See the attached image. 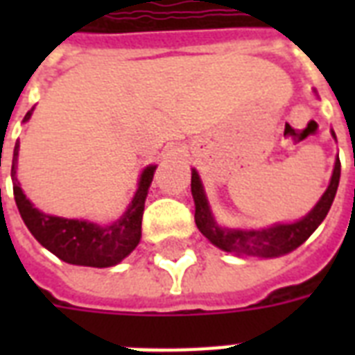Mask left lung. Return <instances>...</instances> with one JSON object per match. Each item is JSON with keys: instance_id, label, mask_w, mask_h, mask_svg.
<instances>
[{"instance_id": "obj_1", "label": "left lung", "mask_w": 355, "mask_h": 355, "mask_svg": "<svg viewBox=\"0 0 355 355\" xmlns=\"http://www.w3.org/2000/svg\"><path fill=\"white\" fill-rule=\"evenodd\" d=\"M336 139V132L331 130ZM341 178V162L337 156L330 184L319 199V202L311 210L295 223H276L272 227L259 228V230H243V228L221 227L211 214L210 202L206 197L205 186L200 182L197 169H191V195L195 200V225L200 234L217 248L225 252L236 254L239 258H278L289 254L300 247L311 234L317 230L320 223L324 221L331 202L336 199L337 188Z\"/></svg>"}]
</instances>
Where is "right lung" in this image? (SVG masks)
Here are the masks:
<instances>
[{"label":"right lung","instance_id":"obj_1","mask_svg":"<svg viewBox=\"0 0 355 355\" xmlns=\"http://www.w3.org/2000/svg\"><path fill=\"white\" fill-rule=\"evenodd\" d=\"M25 114L24 123L29 121L31 114ZM19 141L14 145L12 169L10 177L14 180V200L18 206L19 216L25 227L35 236V239L60 258L66 263L83 265V267H112L125 259L141 239V217H144L145 199L153 182L156 166H147L139 175L138 189L134 193L127 211L118 221L110 225H97L85 219H66V217L44 214L25 197L24 189L19 188L16 169H18Z\"/></svg>","mask_w":355,"mask_h":355}]
</instances>
